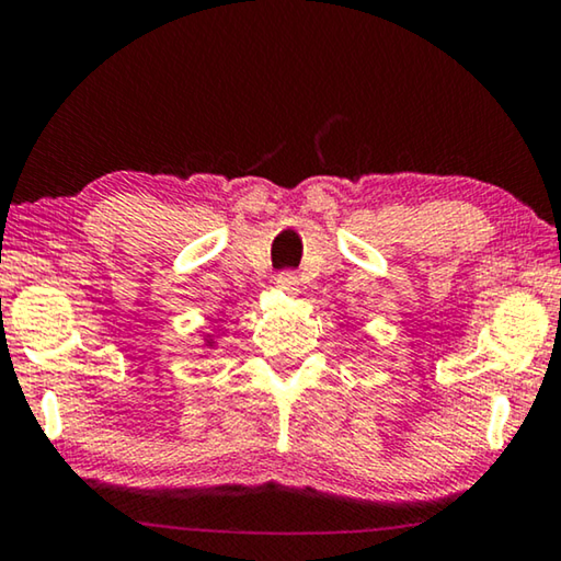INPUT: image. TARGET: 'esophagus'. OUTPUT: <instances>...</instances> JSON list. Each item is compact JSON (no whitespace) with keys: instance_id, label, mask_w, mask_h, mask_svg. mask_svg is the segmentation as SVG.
I'll return each instance as SVG.
<instances>
[{"instance_id":"obj_1","label":"esophagus","mask_w":561,"mask_h":561,"mask_svg":"<svg viewBox=\"0 0 561 561\" xmlns=\"http://www.w3.org/2000/svg\"><path fill=\"white\" fill-rule=\"evenodd\" d=\"M275 286H278L280 290H286V294H294V290H298V278L294 271H283L278 273V278H275Z\"/></svg>"}]
</instances>
